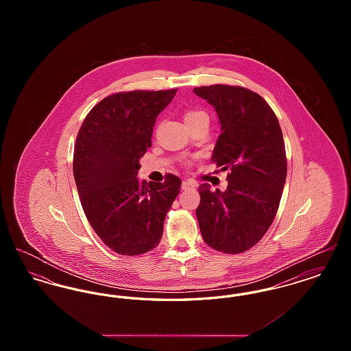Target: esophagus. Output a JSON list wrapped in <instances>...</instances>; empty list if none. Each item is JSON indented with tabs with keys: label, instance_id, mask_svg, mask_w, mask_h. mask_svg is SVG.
Returning a JSON list of instances; mask_svg holds the SVG:
<instances>
[{
	"label": "esophagus",
	"instance_id": "obj_1",
	"mask_svg": "<svg viewBox=\"0 0 351 351\" xmlns=\"http://www.w3.org/2000/svg\"><path fill=\"white\" fill-rule=\"evenodd\" d=\"M196 186V183H193V182H191V180H184L183 183H182V189H191V188H195Z\"/></svg>",
	"mask_w": 351,
	"mask_h": 351
}]
</instances>
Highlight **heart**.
Masks as SVG:
<instances>
[{"label":"heart","instance_id":"obj_1","mask_svg":"<svg viewBox=\"0 0 351 351\" xmlns=\"http://www.w3.org/2000/svg\"><path fill=\"white\" fill-rule=\"evenodd\" d=\"M201 118H208V116H206V113H204L202 110H196V109L186 110V112H185V114H184V121H185V123H186V122L196 121V119H201Z\"/></svg>","mask_w":351,"mask_h":351}]
</instances>
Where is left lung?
<instances>
[{
  "label": "left lung",
  "mask_w": 351,
  "mask_h": 351,
  "mask_svg": "<svg viewBox=\"0 0 351 351\" xmlns=\"http://www.w3.org/2000/svg\"><path fill=\"white\" fill-rule=\"evenodd\" d=\"M193 92L216 109L222 133L212 162L229 169L225 192L199 186L201 235L215 250L239 254L263 238L276 216L287 178L283 133L274 110L250 89L216 84Z\"/></svg>",
  "instance_id": "8db88e82"
}]
</instances>
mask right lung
<instances>
[{
	"mask_svg": "<svg viewBox=\"0 0 351 351\" xmlns=\"http://www.w3.org/2000/svg\"><path fill=\"white\" fill-rule=\"evenodd\" d=\"M178 89L118 92L84 119L73 151V176L84 213L101 241L121 255L156 247L182 180L139 183V159L151 146L152 128Z\"/></svg>",
	"mask_w": 351,
	"mask_h": 351,
	"instance_id": "add662e5",
	"label": "right lung"
}]
</instances>
